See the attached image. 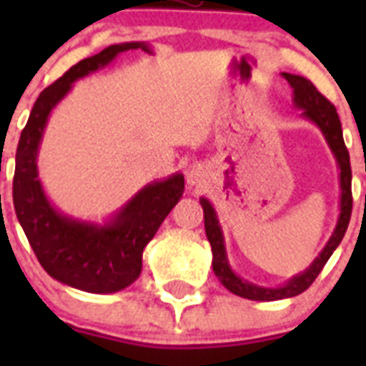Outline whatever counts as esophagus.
Returning a JSON list of instances; mask_svg holds the SVG:
<instances>
[{
    "label": "esophagus",
    "mask_w": 366,
    "mask_h": 366,
    "mask_svg": "<svg viewBox=\"0 0 366 366\" xmlns=\"http://www.w3.org/2000/svg\"><path fill=\"white\" fill-rule=\"evenodd\" d=\"M186 180L189 188H199L207 180V169L203 165H192L186 172Z\"/></svg>",
    "instance_id": "obj_1"
}]
</instances>
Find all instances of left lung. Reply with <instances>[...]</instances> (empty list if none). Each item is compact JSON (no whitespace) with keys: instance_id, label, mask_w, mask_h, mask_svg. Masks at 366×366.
<instances>
[{"instance_id":"1","label":"left lung","mask_w":366,"mask_h":366,"mask_svg":"<svg viewBox=\"0 0 366 366\" xmlns=\"http://www.w3.org/2000/svg\"><path fill=\"white\" fill-rule=\"evenodd\" d=\"M281 76L289 81L292 87V100L298 110H302V117H306L307 122L319 127V131L323 132L325 140L329 144L330 152L335 154V159L340 169V217L336 222V228L330 235V239L319 252V256L312 262V266L304 269L302 273L290 277L289 281L281 287H258L254 283L244 281L237 273L232 269L226 256V244H224V234L214 207L207 197H201V207H203V217H205V234L207 239L211 243L212 249V272L218 277V281L234 295L241 298H249V300L258 302H272V300H283V298H292V296L300 295L315 281L330 254L335 252L336 247L340 244L342 237L346 234L350 217H352V167H350V154H347L344 137H342V125L340 117L336 114V108L330 104L329 100L325 99L323 94L319 93L315 85L310 79L295 74H287L283 71Z\"/></svg>"}]
</instances>
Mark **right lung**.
Instances as JSON below:
<instances>
[{
  "instance_id": "1",
  "label": "right lung",
  "mask_w": 366,
  "mask_h": 366,
  "mask_svg": "<svg viewBox=\"0 0 366 366\" xmlns=\"http://www.w3.org/2000/svg\"><path fill=\"white\" fill-rule=\"evenodd\" d=\"M131 49L152 51L144 41L110 45L71 66L59 81L49 85L37 97L16 148L14 212L37 260L53 279L93 295L117 292L137 281L146 244L182 197L184 174L174 172L165 180L144 186L108 222H85L66 217L49 201L37 178V152L51 112L70 93L74 83Z\"/></svg>"
}]
</instances>
